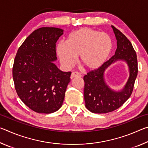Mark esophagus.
Masks as SVG:
<instances>
[{
	"label": "esophagus",
	"mask_w": 148,
	"mask_h": 148,
	"mask_svg": "<svg viewBox=\"0 0 148 148\" xmlns=\"http://www.w3.org/2000/svg\"><path fill=\"white\" fill-rule=\"evenodd\" d=\"M81 74H80L79 73H78V72H72V73L71 74V77L72 79L74 78V77H81Z\"/></svg>",
	"instance_id": "1"
}]
</instances>
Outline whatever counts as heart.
Instances as JSON below:
<instances>
[{"label":"heart","instance_id":"1","mask_svg":"<svg viewBox=\"0 0 148 148\" xmlns=\"http://www.w3.org/2000/svg\"><path fill=\"white\" fill-rule=\"evenodd\" d=\"M113 49L110 35L89 27H83L70 34L66 42H61L56 47L60 61L66 68L79 62L84 69L93 71L101 66Z\"/></svg>","mask_w":148,"mask_h":148}]
</instances>
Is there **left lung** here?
<instances>
[{"label":"left lung","mask_w":148,"mask_h":148,"mask_svg":"<svg viewBox=\"0 0 148 148\" xmlns=\"http://www.w3.org/2000/svg\"><path fill=\"white\" fill-rule=\"evenodd\" d=\"M112 27L117 40L115 55L99 69L91 71L84 77L86 107L92 113H108L121 106L131 97L137 76V56L132 44L121 31L114 26ZM118 60L127 62L130 76L124 88L121 92H114L105 82L103 72L110 64Z\"/></svg>","instance_id":"1"}]
</instances>
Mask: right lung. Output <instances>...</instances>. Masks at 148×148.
I'll return each instance as SVG.
<instances>
[{
  "instance_id": "add662e5",
  "label": "right lung",
  "mask_w": 148,
  "mask_h": 148,
  "mask_svg": "<svg viewBox=\"0 0 148 148\" xmlns=\"http://www.w3.org/2000/svg\"><path fill=\"white\" fill-rule=\"evenodd\" d=\"M63 30L42 27L35 30L19 47L12 75L20 99L40 114H51L62 106L71 72L57 68L56 42Z\"/></svg>"
}]
</instances>
